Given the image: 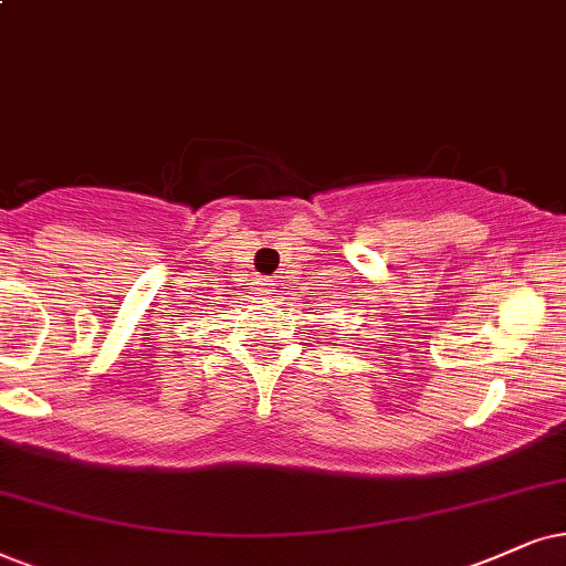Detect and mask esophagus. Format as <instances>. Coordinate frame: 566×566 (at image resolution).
Segmentation results:
<instances>
[{"instance_id": "34e87169", "label": "esophagus", "mask_w": 566, "mask_h": 566, "mask_svg": "<svg viewBox=\"0 0 566 566\" xmlns=\"http://www.w3.org/2000/svg\"><path fill=\"white\" fill-rule=\"evenodd\" d=\"M255 290L261 292V295H274V282H271V279H259V282H255Z\"/></svg>"}]
</instances>
